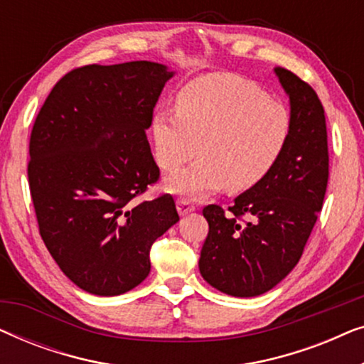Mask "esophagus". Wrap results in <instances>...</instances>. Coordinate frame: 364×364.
I'll return each mask as SVG.
<instances>
[{
    "label": "esophagus",
    "instance_id": "34e87169",
    "mask_svg": "<svg viewBox=\"0 0 364 364\" xmlns=\"http://www.w3.org/2000/svg\"><path fill=\"white\" fill-rule=\"evenodd\" d=\"M193 210H196V207H193L192 203L187 200V198H178V200H177L178 215H187V213H191Z\"/></svg>",
    "mask_w": 364,
    "mask_h": 364
}]
</instances>
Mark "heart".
<instances>
[{"instance_id":"heart-1","label":"heart","mask_w":364,"mask_h":364,"mask_svg":"<svg viewBox=\"0 0 364 364\" xmlns=\"http://www.w3.org/2000/svg\"><path fill=\"white\" fill-rule=\"evenodd\" d=\"M290 134L285 104L232 74L188 82L178 92L177 111H159L152 119L154 157L164 172L203 154L166 182L168 192L193 198L223 186L232 192L255 187L280 161Z\"/></svg>"}]
</instances>
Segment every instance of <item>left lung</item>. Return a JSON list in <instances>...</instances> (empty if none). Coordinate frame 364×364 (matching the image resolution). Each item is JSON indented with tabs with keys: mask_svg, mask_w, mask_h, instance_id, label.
I'll return each mask as SVG.
<instances>
[{
	"mask_svg": "<svg viewBox=\"0 0 364 364\" xmlns=\"http://www.w3.org/2000/svg\"><path fill=\"white\" fill-rule=\"evenodd\" d=\"M278 81L290 97L291 134L280 161L228 213L207 205L208 235L198 268L208 285L238 298L272 290L300 260L328 183L325 109L310 84L283 68ZM247 216V221L241 217Z\"/></svg>",
	"mask_w": 364,
	"mask_h": 364,
	"instance_id": "1",
	"label": "left lung"
}]
</instances>
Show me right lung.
I'll return each instance as SVG.
<instances>
[{
	"label": "right lung",
	"mask_w": 364,
	"mask_h": 364,
	"mask_svg": "<svg viewBox=\"0 0 364 364\" xmlns=\"http://www.w3.org/2000/svg\"><path fill=\"white\" fill-rule=\"evenodd\" d=\"M173 74L151 61L73 69L34 121L28 178L39 233L64 275L92 295L146 280L152 243L178 222L168 193L132 205L159 181L146 131Z\"/></svg>",
	"instance_id": "add662e5"
}]
</instances>
